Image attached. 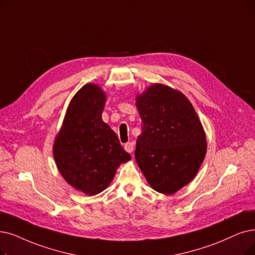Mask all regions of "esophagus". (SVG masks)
Here are the masks:
<instances>
[{
	"instance_id": "34e87169",
	"label": "esophagus",
	"mask_w": 255,
	"mask_h": 255,
	"mask_svg": "<svg viewBox=\"0 0 255 255\" xmlns=\"http://www.w3.org/2000/svg\"><path fill=\"white\" fill-rule=\"evenodd\" d=\"M125 149L128 152H129V154H131V152H133V150H134V143H133V142H128L127 144H125Z\"/></svg>"
}]
</instances>
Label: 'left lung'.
Returning a JSON list of instances; mask_svg holds the SVG:
<instances>
[{
  "mask_svg": "<svg viewBox=\"0 0 255 255\" xmlns=\"http://www.w3.org/2000/svg\"><path fill=\"white\" fill-rule=\"evenodd\" d=\"M142 120L136 162L152 189L172 195L196 177L207 150L206 134L188 98L152 84L136 96Z\"/></svg>",
  "mask_w": 255,
  "mask_h": 255,
  "instance_id": "obj_1",
  "label": "left lung"
}]
</instances>
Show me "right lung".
I'll return each mask as SVG.
<instances>
[{"instance_id": "obj_1", "label": "right lung", "mask_w": 255, "mask_h": 255, "mask_svg": "<svg viewBox=\"0 0 255 255\" xmlns=\"http://www.w3.org/2000/svg\"><path fill=\"white\" fill-rule=\"evenodd\" d=\"M107 94L96 84H87L71 99L53 143L59 174L75 190L87 196L104 191L117 168L130 155L101 115Z\"/></svg>"}]
</instances>
